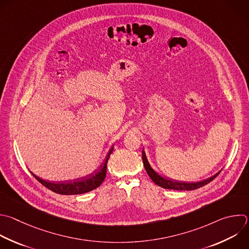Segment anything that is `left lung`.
Listing matches in <instances>:
<instances>
[{
    "label": "left lung",
    "mask_w": 249,
    "mask_h": 249,
    "mask_svg": "<svg viewBox=\"0 0 249 249\" xmlns=\"http://www.w3.org/2000/svg\"><path fill=\"white\" fill-rule=\"evenodd\" d=\"M142 162H143V166L144 169L147 173V175L149 176V178L159 187L163 188V189H168V190H176V191H193L198 188H201L205 185H207L208 183H210L212 180H214L222 170H220L219 172H217L215 175H213L212 177L205 179L203 181H199V182H194V183H184V182H178V181H172V180H168L166 178L162 177L161 175H159L157 172L154 171V169L150 166V164L147 160V157L145 155V151L142 150Z\"/></svg>",
    "instance_id": "left-lung-1"
}]
</instances>
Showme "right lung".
Wrapping results in <instances>:
<instances>
[{"label":"right lung","mask_w":249,"mask_h":249,"mask_svg":"<svg viewBox=\"0 0 249 249\" xmlns=\"http://www.w3.org/2000/svg\"><path fill=\"white\" fill-rule=\"evenodd\" d=\"M114 148V145L111 146L110 150L108 151L104 163L101 166L94 171L92 174L87 175L85 177H82L80 179H76L73 182L68 181L65 183H51L48 181H45L39 177H37L35 174L32 175L46 188L51 190L53 193L59 194V195H81V194H86L89 193L97 188H99L102 183L104 182L106 176H107V161L109 159L110 154L112 153Z\"/></svg>","instance_id":"1"}]
</instances>
